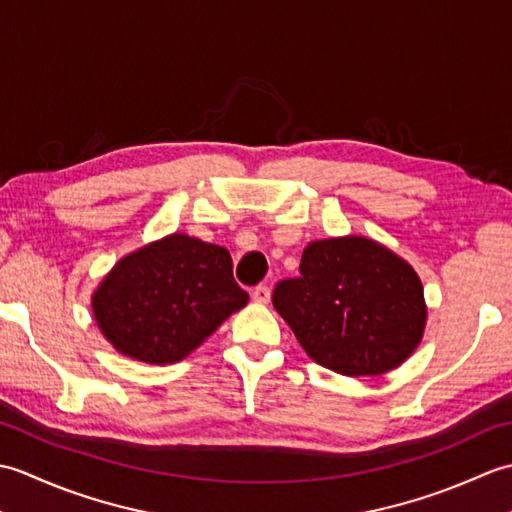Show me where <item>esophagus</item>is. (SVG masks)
Returning a JSON list of instances; mask_svg holds the SVG:
<instances>
[{
	"label": "esophagus",
	"instance_id": "esophagus-1",
	"mask_svg": "<svg viewBox=\"0 0 512 512\" xmlns=\"http://www.w3.org/2000/svg\"><path fill=\"white\" fill-rule=\"evenodd\" d=\"M253 301L255 303H268L270 301V288L268 286H257L253 290Z\"/></svg>",
	"mask_w": 512,
	"mask_h": 512
}]
</instances>
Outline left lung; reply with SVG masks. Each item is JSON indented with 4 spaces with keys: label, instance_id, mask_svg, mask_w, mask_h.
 I'll return each mask as SVG.
<instances>
[{
    "label": "left lung",
    "instance_id": "8db88e82",
    "mask_svg": "<svg viewBox=\"0 0 512 512\" xmlns=\"http://www.w3.org/2000/svg\"><path fill=\"white\" fill-rule=\"evenodd\" d=\"M299 273L279 281L273 306L314 363L343 376H380L420 345L427 328L422 281L376 239H314Z\"/></svg>",
    "mask_w": 512,
    "mask_h": 512
}]
</instances>
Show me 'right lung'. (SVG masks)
Instances as JSON below:
<instances>
[{
  "instance_id": "right-lung-1",
  "label": "right lung",
  "mask_w": 512,
  "mask_h": 512,
  "mask_svg": "<svg viewBox=\"0 0 512 512\" xmlns=\"http://www.w3.org/2000/svg\"><path fill=\"white\" fill-rule=\"evenodd\" d=\"M248 303L224 246L171 233L118 259L92 292V314L118 354L149 365L187 358Z\"/></svg>"
}]
</instances>
